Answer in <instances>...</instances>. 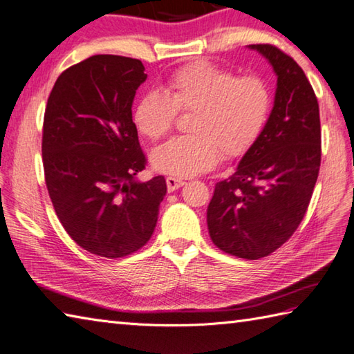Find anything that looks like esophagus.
<instances>
[{"label": "esophagus", "instance_id": "obj_1", "mask_svg": "<svg viewBox=\"0 0 354 354\" xmlns=\"http://www.w3.org/2000/svg\"><path fill=\"white\" fill-rule=\"evenodd\" d=\"M165 183H167L169 192H175L179 189V187H183L185 184L181 178H175V176H167L165 178Z\"/></svg>", "mask_w": 354, "mask_h": 354}]
</instances>
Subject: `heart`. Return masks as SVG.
Instances as JSON below:
<instances>
[{
    "label": "heart",
    "instance_id": "heart-1",
    "mask_svg": "<svg viewBox=\"0 0 354 354\" xmlns=\"http://www.w3.org/2000/svg\"><path fill=\"white\" fill-rule=\"evenodd\" d=\"M270 93L257 76L236 77L209 62H194L171 74L165 94L150 91L133 109V124L147 140L173 129L176 112H193L189 137L173 138L152 152V165L173 176H193L225 160L243 156L265 127Z\"/></svg>",
    "mask_w": 354,
    "mask_h": 354
}]
</instances>
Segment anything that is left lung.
I'll use <instances>...</instances> for the list:
<instances>
[{"label": "left lung", "mask_w": 354, "mask_h": 354, "mask_svg": "<svg viewBox=\"0 0 354 354\" xmlns=\"http://www.w3.org/2000/svg\"><path fill=\"white\" fill-rule=\"evenodd\" d=\"M248 48L277 74L274 108L236 171L216 184L207 223L219 250L259 260L288 242L307 212L321 165V123L301 66L270 44Z\"/></svg>", "instance_id": "obj_1"}]
</instances>
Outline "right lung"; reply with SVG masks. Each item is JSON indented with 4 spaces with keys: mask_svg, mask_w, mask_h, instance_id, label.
<instances>
[{
    "mask_svg": "<svg viewBox=\"0 0 354 354\" xmlns=\"http://www.w3.org/2000/svg\"><path fill=\"white\" fill-rule=\"evenodd\" d=\"M147 79L138 59L95 55L66 68L44 115L45 184L62 227L79 246L106 259L145 246L167 185L137 175L146 156L132 103Z\"/></svg>",
    "mask_w": 354,
    "mask_h": 354,
    "instance_id": "obj_1",
    "label": "right lung"
}]
</instances>
